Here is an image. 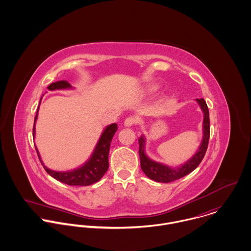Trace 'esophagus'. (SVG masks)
Segmentation results:
<instances>
[{"label":"esophagus","mask_w":251,"mask_h":251,"mask_svg":"<svg viewBox=\"0 0 251 251\" xmlns=\"http://www.w3.org/2000/svg\"><path fill=\"white\" fill-rule=\"evenodd\" d=\"M136 123H137V119H136L135 117H128V118H126V119L125 120L124 126L128 127V126H131L135 125Z\"/></svg>","instance_id":"obj_1"}]
</instances>
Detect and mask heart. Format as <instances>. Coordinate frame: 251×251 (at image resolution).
Listing matches in <instances>:
<instances>
[{
  "instance_id": "b5f03b06",
  "label": "heart",
  "mask_w": 251,
  "mask_h": 251,
  "mask_svg": "<svg viewBox=\"0 0 251 251\" xmlns=\"http://www.w3.org/2000/svg\"><path fill=\"white\" fill-rule=\"evenodd\" d=\"M154 89H155V88H153V87H152V88H150V91H151H151H153V90H154Z\"/></svg>"
}]
</instances>
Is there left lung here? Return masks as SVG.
<instances>
[{"label": "left lung", "instance_id": "left-lung-1", "mask_svg": "<svg viewBox=\"0 0 251 251\" xmlns=\"http://www.w3.org/2000/svg\"><path fill=\"white\" fill-rule=\"evenodd\" d=\"M196 101L198 102L199 106L204 113L203 139L197 151L183 164L178 167H170L168 165L151 159L145 151L146 140L143 135L139 138V156L141 168L148 178L158 182H171L191 173L202 161L203 157L205 156L210 139V113L204 99H196Z\"/></svg>", "mask_w": 251, "mask_h": 251}]
</instances>
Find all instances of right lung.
I'll list each match as a JSON object with an SVG mask.
<instances>
[{
  "instance_id": "obj_1",
  "label": "right lung",
  "mask_w": 251,
  "mask_h": 251,
  "mask_svg": "<svg viewBox=\"0 0 251 251\" xmlns=\"http://www.w3.org/2000/svg\"><path fill=\"white\" fill-rule=\"evenodd\" d=\"M72 85L68 81H58L55 83L50 84L47 89L50 91H55V90H67V89H72ZM40 104V102H39ZM39 107V106H38ZM37 113H38V108L36 111V118H35V125H34V137L36 135V119H37ZM118 129L117 124H112L107 126L104 130L102 131L100 140L97 144L92 155L90 158L80 167L72 170V171H67V172H59V171H54L49 168H47L41 158L40 154L36 148V152L38 155V158L43 165L45 171L54 179L64 182L69 185H90L93 184L103 177V175L106 173L108 167H109V162H108V154H109V150H110V144L112 141V138L114 134L116 133Z\"/></svg>"
}]
</instances>
